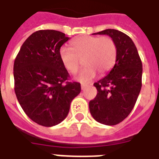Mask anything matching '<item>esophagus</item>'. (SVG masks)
<instances>
[{
  "label": "esophagus",
  "mask_w": 159,
  "mask_h": 159,
  "mask_svg": "<svg viewBox=\"0 0 159 159\" xmlns=\"http://www.w3.org/2000/svg\"><path fill=\"white\" fill-rule=\"evenodd\" d=\"M86 87H87V85H86V84L82 83V85H81V88H82V90H85V89H86Z\"/></svg>",
  "instance_id": "esophagus-1"
}]
</instances>
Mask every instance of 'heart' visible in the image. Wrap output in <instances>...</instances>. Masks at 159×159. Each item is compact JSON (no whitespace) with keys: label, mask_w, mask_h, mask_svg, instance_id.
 I'll return each mask as SVG.
<instances>
[{"label":"heart","mask_w":159,"mask_h":159,"mask_svg":"<svg viewBox=\"0 0 159 159\" xmlns=\"http://www.w3.org/2000/svg\"><path fill=\"white\" fill-rule=\"evenodd\" d=\"M59 55L64 68L71 73H77L83 59L85 67L76 78L81 82H89L98 73L104 74L113 68L117 47L111 37L82 36L71 42L70 49L62 47Z\"/></svg>","instance_id":"obj_1"}]
</instances>
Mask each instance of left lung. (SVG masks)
<instances>
[{
    "mask_svg": "<svg viewBox=\"0 0 159 159\" xmlns=\"http://www.w3.org/2000/svg\"><path fill=\"white\" fill-rule=\"evenodd\" d=\"M93 34L108 35L117 47L115 65L108 75L94 83L98 93L89 103L95 121L113 126L122 122L135 106L142 86V63L135 44L125 33L105 29Z\"/></svg>",
    "mask_w": 159,
    "mask_h": 159,
    "instance_id": "1",
    "label": "left lung"
}]
</instances>
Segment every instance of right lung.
Wrapping results in <instances>:
<instances>
[{
	"mask_svg": "<svg viewBox=\"0 0 159 159\" xmlns=\"http://www.w3.org/2000/svg\"><path fill=\"white\" fill-rule=\"evenodd\" d=\"M68 39L59 31H37L15 58V95L24 113L41 126H55L65 119L71 102L81 92V84L68 82L69 74L59 58L60 47Z\"/></svg>",
	"mask_w": 159,
	"mask_h": 159,
	"instance_id": "add662e5",
	"label": "right lung"
}]
</instances>
